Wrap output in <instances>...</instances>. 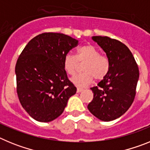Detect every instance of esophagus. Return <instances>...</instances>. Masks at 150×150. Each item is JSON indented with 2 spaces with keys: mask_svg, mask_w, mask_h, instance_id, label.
I'll return each instance as SVG.
<instances>
[{
  "mask_svg": "<svg viewBox=\"0 0 150 150\" xmlns=\"http://www.w3.org/2000/svg\"><path fill=\"white\" fill-rule=\"evenodd\" d=\"M83 91V89L81 88H79V87H78V88H76V92H78V93H79V92H81V91Z\"/></svg>",
  "mask_w": 150,
  "mask_h": 150,
  "instance_id": "obj_1",
  "label": "esophagus"
}]
</instances>
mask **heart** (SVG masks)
Wrapping results in <instances>:
<instances>
[{"instance_id": "b5f03b06", "label": "heart", "mask_w": 150, "mask_h": 150, "mask_svg": "<svg viewBox=\"0 0 150 150\" xmlns=\"http://www.w3.org/2000/svg\"><path fill=\"white\" fill-rule=\"evenodd\" d=\"M83 71L85 73L74 76L73 83L80 87H85L93 81L101 80L107 76L110 71V61L106 55L100 54V52L93 45L86 44L79 47L76 55L67 53L63 60L64 68L71 76L77 71L79 63H85Z\"/></svg>"}]
</instances>
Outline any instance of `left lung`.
I'll list each match as a JSON object with an SVG mask.
<instances>
[{
	"label": "left lung",
	"mask_w": 150,
	"mask_h": 150,
	"mask_svg": "<svg viewBox=\"0 0 150 150\" xmlns=\"http://www.w3.org/2000/svg\"><path fill=\"white\" fill-rule=\"evenodd\" d=\"M92 40L106 52L110 71L98 86L91 88L94 98L88 109L99 120L112 121L122 116L133 103L139 69L132 52L124 43L101 36H94Z\"/></svg>",
	"instance_id": "8db88e82"
}]
</instances>
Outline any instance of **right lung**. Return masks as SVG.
Instances as JSON below:
<instances>
[{
    "mask_svg": "<svg viewBox=\"0 0 150 150\" xmlns=\"http://www.w3.org/2000/svg\"><path fill=\"white\" fill-rule=\"evenodd\" d=\"M78 40L60 33H43L30 40L16 64V91L22 107L34 120L59 117L76 88L64 68V57Z\"/></svg>",
    "mask_w": 150,
    "mask_h": 150,
    "instance_id": "add662e5",
    "label": "right lung"
}]
</instances>
